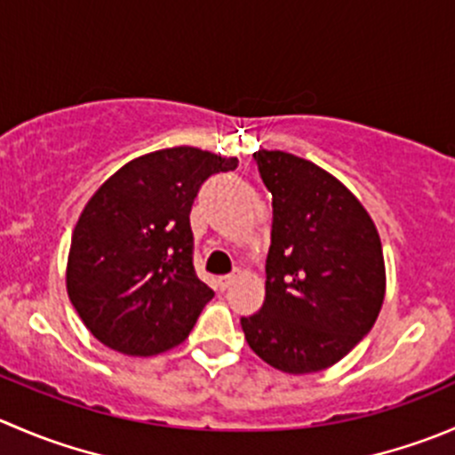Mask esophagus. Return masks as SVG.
Returning <instances> with one entry per match:
<instances>
[{
	"label": "esophagus",
	"mask_w": 455,
	"mask_h": 455,
	"mask_svg": "<svg viewBox=\"0 0 455 455\" xmlns=\"http://www.w3.org/2000/svg\"><path fill=\"white\" fill-rule=\"evenodd\" d=\"M237 277H240V268H235V271L228 273V275H222L218 282H220V286H222V289H228V286H231L233 282L237 280Z\"/></svg>",
	"instance_id": "obj_1"
}]
</instances>
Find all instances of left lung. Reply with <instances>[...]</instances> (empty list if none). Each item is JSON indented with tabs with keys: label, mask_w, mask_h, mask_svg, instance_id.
<instances>
[{
	"label": "left lung",
	"mask_w": 455,
	"mask_h": 455,
	"mask_svg": "<svg viewBox=\"0 0 455 455\" xmlns=\"http://www.w3.org/2000/svg\"><path fill=\"white\" fill-rule=\"evenodd\" d=\"M273 196L267 293L242 317L251 349L273 369L313 373L371 331L387 289L380 235L358 197L313 162L253 153Z\"/></svg>",
	"instance_id": "8db88e82"
}]
</instances>
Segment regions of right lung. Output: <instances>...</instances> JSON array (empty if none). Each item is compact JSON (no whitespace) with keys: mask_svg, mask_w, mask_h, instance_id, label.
<instances>
[{"mask_svg":"<svg viewBox=\"0 0 455 455\" xmlns=\"http://www.w3.org/2000/svg\"><path fill=\"white\" fill-rule=\"evenodd\" d=\"M235 166L196 147L162 148L92 193L70 240L66 291L101 345L147 358L188 338L215 295L193 268L188 215L204 180Z\"/></svg>","mask_w":455,"mask_h":455,"instance_id":"1","label":"right lung"}]
</instances>
